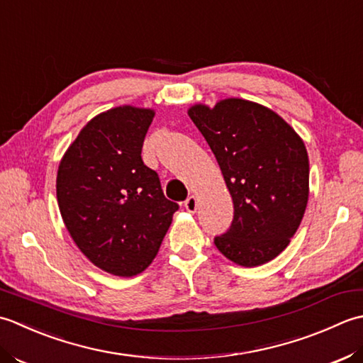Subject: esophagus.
<instances>
[{"label": "esophagus", "mask_w": 363, "mask_h": 363, "mask_svg": "<svg viewBox=\"0 0 363 363\" xmlns=\"http://www.w3.org/2000/svg\"><path fill=\"white\" fill-rule=\"evenodd\" d=\"M184 208H186L189 213H194L197 210V199L194 196H189L186 201H184Z\"/></svg>", "instance_id": "obj_1"}]
</instances>
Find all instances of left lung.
<instances>
[{"mask_svg": "<svg viewBox=\"0 0 363 363\" xmlns=\"http://www.w3.org/2000/svg\"><path fill=\"white\" fill-rule=\"evenodd\" d=\"M188 114L223 171L233 201V220L214 238L236 264L258 266L290 244L308 201L306 145L274 111L242 99L214 108L194 105Z\"/></svg>", "mask_w": 363, "mask_h": 363, "instance_id": "8db88e82", "label": "left lung"}]
</instances>
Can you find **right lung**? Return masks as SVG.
I'll use <instances>...</instances> for the list:
<instances>
[{
	"label": "right lung",
	"instance_id": "obj_1",
	"mask_svg": "<svg viewBox=\"0 0 363 363\" xmlns=\"http://www.w3.org/2000/svg\"><path fill=\"white\" fill-rule=\"evenodd\" d=\"M153 116L135 106L95 116L57 169L65 227L81 252L114 276H136L153 262L179 210L140 157Z\"/></svg>",
	"mask_w": 363,
	"mask_h": 363
}]
</instances>
